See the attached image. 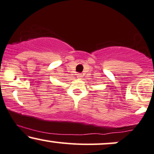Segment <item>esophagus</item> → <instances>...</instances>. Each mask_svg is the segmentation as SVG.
<instances>
[{"label": "esophagus", "instance_id": "1", "mask_svg": "<svg viewBox=\"0 0 154 154\" xmlns=\"http://www.w3.org/2000/svg\"><path fill=\"white\" fill-rule=\"evenodd\" d=\"M76 75H77V79H82V76H83L82 74L78 73Z\"/></svg>", "mask_w": 154, "mask_h": 154}]
</instances>
